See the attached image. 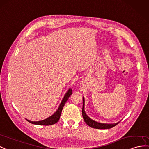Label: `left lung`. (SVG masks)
Wrapping results in <instances>:
<instances>
[{
    "label": "left lung",
    "mask_w": 149,
    "mask_h": 149,
    "mask_svg": "<svg viewBox=\"0 0 149 149\" xmlns=\"http://www.w3.org/2000/svg\"><path fill=\"white\" fill-rule=\"evenodd\" d=\"M82 116L83 118L84 119L85 123L88 125L89 126L92 127L93 128H96V129H109L112 128V127L115 126L117 125L118 123H113V124H107V123H99L97 121H95L93 120L90 117H88L86 112L85 111V99L84 97H83V109H82Z\"/></svg>",
    "instance_id": "left-lung-1"
}]
</instances>
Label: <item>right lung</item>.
I'll use <instances>...</instances> for the list:
<instances>
[{
    "label": "right lung",
    "mask_w": 149,
    "mask_h": 149,
    "mask_svg": "<svg viewBox=\"0 0 149 149\" xmlns=\"http://www.w3.org/2000/svg\"><path fill=\"white\" fill-rule=\"evenodd\" d=\"M72 92V91L71 88H69L67 92L66 93V94H65V95L62 101H61V102L59 105V107H58V109H57V111L49 118L43 119V120L38 121H31L28 120V119H26V120L28 122H30V123H32V124L37 125L49 126V125H52L55 124V123H56L59 120L61 114V112H62V110H63V108L65 104H66V101L68 100V98L71 95Z\"/></svg>",
    "instance_id": "add662e5"
}]
</instances>
